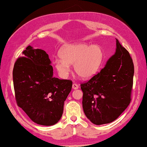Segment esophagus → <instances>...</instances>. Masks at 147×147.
<instances>
[{
    "label": "esophagus",
    "mask_w": 147,
    "mask_h": 147,
    "mask_svg": "<svg viewBox=\"0 0 147 147\" xmlns=\"http://www.w3.org/2000/svg\"><path fill=\"white\" fill-rule=\"evenodd\" d=\"M72 88H73V89H78L79 88V85L78 84H76V83H74V84L72 85Z\"/></svg>",
    "instance_id": "esophagus-1"
}]
</instances>
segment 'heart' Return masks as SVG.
Segmentation results:
<instances>
[{
	"label": "heart",
	"mask_w": 147,
	"mask_h": 147,
	"mask_svg": "<svg viewBox=\"0 0 147 147\" xmlns=\"http://www.w3.org/2000/svg\"><path fill=\"white\" fill-rule=\"evenodd\" d=\"M59 58L54 64L62 78H66L70 71L69 64H73L74 71L81 78H91L98 70L102 62L103 52L98 45L87 43L66 45L60 51Z\"/></svg>",
	"instance_id": "1"
}]
</instances>
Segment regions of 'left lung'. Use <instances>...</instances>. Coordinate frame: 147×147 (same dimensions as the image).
<instances>
[{
  "label": "left lung",
  "instance_id": "1",
  "mask_svg": "<svg viewBox=\"0 0 147 147\" xmlns=\"http://www.w3.org/2000/svg\"><path fill=\"white\" fill-rule=\"evenodd\" d=\"M134 75L132 58L116 39V53L105 67L81 84L83 111L92 123H111L127 108L131 102Z\"/></svg>",
  "mask_w": 147,
  "mask_h": 147
}]
</instances>
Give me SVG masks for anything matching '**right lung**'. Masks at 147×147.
<instances>
[{
    "instance_id": "obj_1",
    "label": "right lung",
    "mask_w": 147,
    "mask_h": 147,
    "mask_svg": "<svg viewBox=\"0 0 147 147\" xmlns=\"http://www.w3.org/2000/svg\"><path fill=\"white\" fill-rule=\"evenodd\" d=\"M22 54L24 56L18 58L13 69L18 105L33 122L55 125L62 116L72 81L54 78L51 62L45 51L29 45Z\"/></svg>"
}]
</instances>
